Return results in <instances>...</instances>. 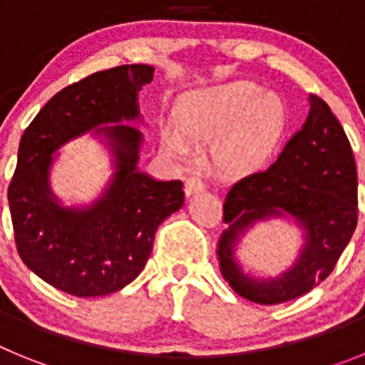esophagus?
Returning <instances> with one entry per match:
<instances>
[{
	"instance_id": "1",
	"label": "esophagus",
	"mask_w": 365,
	"mask_h": 365,
	"mask_svg": "<svg viewBox=\"0 0 365 365\" xmlns=\"http://www.w3.org/2000/svg\"><path fill=\"white\" fill-rule=\"evenodd\" d=\"M205 190V182L202 180H199L197 177H190L188 180L185 182V192L186 195H193V193H197V192H202Z\"/></svg>"
}]
</instances>
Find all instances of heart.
Segmentation results:
<instances>
[{
  "instance_id": "b5f03b06",
  "label": "heart",
  "mask_w": 365,
  "mask_h": 365,
  "mask_svg": "<svg viewBox=\"0 0 365 365\" xmlns=\"http://www.w3.org/2000/svg\"><path fill=\"white\" fill-rule=\"evenodd\" d=\"M175 124L163 128L168 151L186 159L193 143H215V160L228 173H248L269 159L287 125L282 96L254 82L222 83L180 98Z\"/></svg>"
}]
</instances>
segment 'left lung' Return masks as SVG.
<instances>
[{
  "instance_id": "left-lung-1",
  "label": "left lung",
  "mask_w": 365,
  "mask_h": 365,
  "mask_svg": "<svg viewBox=\"0 0 365 365\" xmlns=\"http://www.w3.org/2000/svg\"><path fill=\"white\" fill-rule=\"evenodd\" d=\"M359 179L346 131L320 96L309 95V117L278 160L237 180L222 205L228 228L217 243L222 278L245 299L276 305L305 294L333 272L359 219ZM291 217L304 230L295 265L278 277H252L235 257L256 222Z\"/></svg>"
}]
</instances>
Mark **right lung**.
I'll return each mask as SVG.
<instances>
[{
    "label": "right lung",
    "instance_id": "obj_1",
    "mask_svg": "<svg viewBox=\"0 0 365 365\" xmlns=\"http://www.w3.org/2000/svg\"><path fill=\"white\" fill-rule=\"evenodd\" d=\"M153 73L151 66L135 63L71 83L40 109L19 140L9 186L16 248L25 265L58 291L93 298L124 289L143 272L160 222L185 205L180 180L138 172L143 133L122 124L140 118L138 91ZM89 130L105 137L115 173L91 205L63 207L48 185L52 153Z\"/></svg>",
    "mask_w": 365,
    "mask_h": 365
}]
</instances>
